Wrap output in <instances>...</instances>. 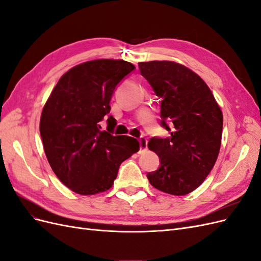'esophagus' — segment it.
Instances as JSON below:
<instances>
[{
    "label": "esophagus",
    "instance_id": "esophagus-1",
    "mask_svg": "<svg viewBox=\"0 0 261 261\" xmlns=\"http://www.w3.org/2000/svg\"><path fill=\"white\" fill-rule=\"evenodd\" d=\"M139 144H140V151H145V150H147V145H148L147 138L140 137L139 138Z\"/></svg>",
    "mask_w": 261,
    "mask_h": 261
}]
</instances>
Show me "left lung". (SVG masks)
Here are the masks:
<instances>
[{"label": "left lung", "mask_w": 261, "mask_h": 261, "mask_svg": "<svg viewBox=\"0 0 261 261\" xmlns=\"http://www.w3.org/2000/svg\"><path fill=\"white\" fill-rule=\"evenodd\" d=\"M139 70L161 98V126L167 138L152 137L148 147L160 168L147 177L154 188L183 196L206 179L219 155L223 115L207 84L186 66L171 61L141 62Z\"/></svg>", "instance_id": "left-lung-1"}]
</instances>
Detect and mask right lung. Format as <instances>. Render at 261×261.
<instances>
[{"mask_svg": "<svg viewBox=\"0 0 261 261\" xmlns=\"http://www.w3.org/2000/svg\"><path fill=\"white\" fill-rule=\"evenodd\" d=\"M123 60H93L63 75L40 118L44 152L53 172L69 189L94 195L112 187L123 161L139 150L138 140L101 130L115 87L133 72ZM108 124L115 125L110 115Z\"/></svg>", "mask_w": 261, "mask_h": 261, "instance_id": "right-lung-1", "label": "right lung"}]
</instances>
